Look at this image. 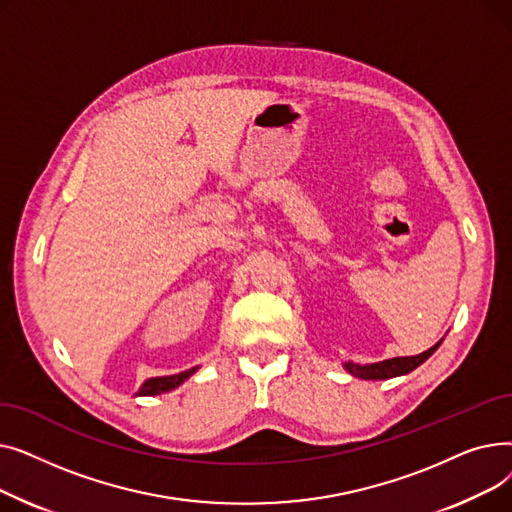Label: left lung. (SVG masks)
I'll return each mask as SVG.
<instances>
[{
    "instance_id": "left-lung-1",
    "label": "left lung",
    "mask_w": 512,
    "mask_h": 512,
    "mask_svg": "<svg viewBox=\"0 0 512 512\" xmlns=\"http://www.w3.org/2000/svg\"><path fill=\"white\" fill-rule=\"evenodd\" d=\"M442 344V340L438 344H434L432 348H427L425 353L415 355V357H394L382 363H373V365H355V363H346L344 367L351 371L353 375L361 380H388V378H396V375H405L409 371H413L415 367H419L423 361H427L436 353V348Z\"/></svg>"
}]
</instances>
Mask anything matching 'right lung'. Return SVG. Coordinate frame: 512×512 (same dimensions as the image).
<instances>
[{"label": "right lung", "instance_id": "1", "mask_svg": "<svg viewBox=\"0 0 512 512\" xmlns=\"http://www.w3.org/2000/svg\"><path fill=\"white\" fill-rule=\"evenodd\" d=\"M197 371V367L188 369V371H182V373H176V375H166V378H151L147 380L141 388H139V394L141 396H153V394H161V392H168V390H174L176 386H180L186 378H191V375Z\"/></svg>", "mask_w": 512, "mask_h": 512}]
</instances>
